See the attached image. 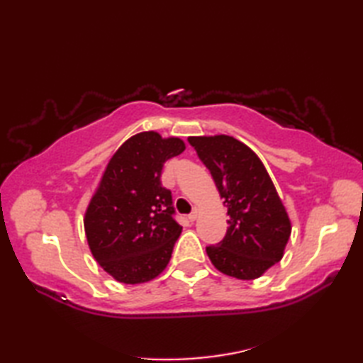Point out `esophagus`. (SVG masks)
I'll list each match as a JSON object with an SVG mask.
<instances>
[{
  "instance_id": "esophagus-1",
  "label": "esophagus",
  "mask_w": 363,
  "mask_h": 363,
  "mask_svg": "<svg viewBox=\"0 0 363 363\" xmlns=\"http://www.w3.org/2000/svg\"><path fill=\"white\" fill-rule=\"evenodd\" d=\"M198 215H199V211L196 209V207H195V209H194V212H191L190 215H189V220L190 221H195L196 218H198Z\"/></svg>"
}]
</instances>
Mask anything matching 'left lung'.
Listing matches in <instances>:
<instances>
[{"instance_id":"left-lung-1","label":"left lung","mask_w":363,"mask_h":363,"mask_svg":"<svg viewBox=\"0 0 363 363\" xmlns=\"http://www.w3.org/2000/svg\"><path fill=\"white\" fill-rule=\"evenodd\" d=\"M189 143L209 168L229 215L225 238L207 246V256L223 274L260 277L282 259L291 233L272 177L257 154L234 137H189Z\"/></svg>"}]
</instances>
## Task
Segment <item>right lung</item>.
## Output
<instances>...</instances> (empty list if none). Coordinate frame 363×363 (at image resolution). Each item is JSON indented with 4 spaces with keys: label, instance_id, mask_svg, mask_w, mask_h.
<instances>
[{
    "label": "right lung",
    "instance_id": "obj_1",
    "mask_svg": "<svg viewBox=\"0 0 363 363\" xmlns=\"http://www.w3.org/2000/svg\"><path fill=\"white\" fill-rule=\"evenodd\" d=\"M184 150L181 138L148 130L128 138L106 167L84 229L94 257L118 282H148L172 259L182 226L160 174L165 162Z\"/></svg>",
    "mask_w": 363,
    "mask_h": 363
}]
</instances>
